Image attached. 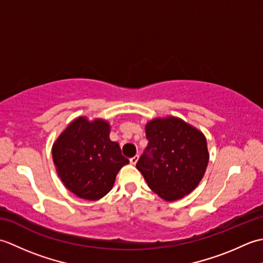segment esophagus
Instances as JSON below:
<instances>
[{
    "label": "esophagus",
    "mask_w": 263,
    "mask_h": 263,
    "mask_svg": "<svg viewBox=\"0 0 263 263\" xmlns=\"http://www.w3.org/2000/svg\"><path fill=\"white\" fill-rule=\"evenodd\" d=\"M138 160H139V156L137 155V156H135V157L130 158V163H131L132 165H136V164L138 163Z\"/></svg>",
    "instance_id": "obj_1"
}]
</instances>
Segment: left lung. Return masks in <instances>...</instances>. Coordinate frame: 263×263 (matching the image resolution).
<instances>
[{"mask_svg":"<svg viewBox=\"0 0 263 263\" xmlns=\"http://www.w3.org/2000/svg\"><path fill=\"white\" fill-rule=\"evenodd\" d=\"M148 146L137 163L148 186L166 201L182 199L202 180L209 161L202 132L178 117L146 124Z\"/></svg>","mask_w":263,"mask_h":263,"instance_id":"8db88e82","label":"left lung"}]
</instances>
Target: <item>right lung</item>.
Masks as SVG:
<instances>
[{"mask_svg":"<svg viewBox=\"0 0 263 263\" xmlns=\"http://www.w3.org/2000/svg\"><path fill=\"white\" fill-rule=\"evenodd\" d=\"M109 123L80 116L54 142L52 156L58 175L77 197L98 200L114 185L117 173L128 164L119 143L109 139Z\"/></svg>","mask_w":263,"mask_h":263,"instance_id":"right-lung-1","label":"right lung"}]
</instances>
